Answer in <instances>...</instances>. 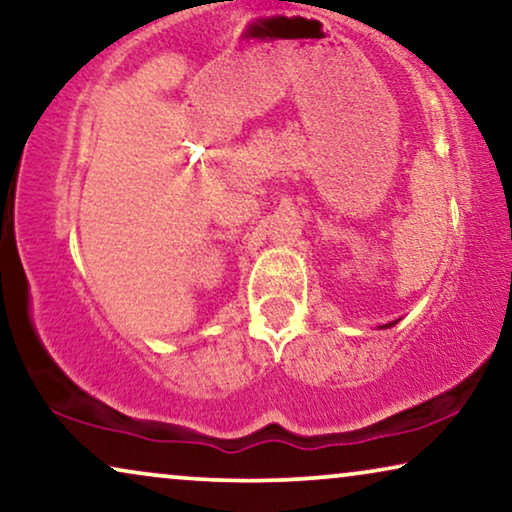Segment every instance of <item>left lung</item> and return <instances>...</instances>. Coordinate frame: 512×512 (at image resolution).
I'll return each mask as SVG.
<instances>
[{"label": "left lung", "mask_w": 512, "mask_h": 512, "mask_svg": "<svg viewBox=\"0 0 512 512\" xmlns=\"http://www.w3.org/2000/svg\"><path fill=\"white\" fill-rule=\"evenodd\" d=\"M396 324V321H391V324H387V326H382V328H389V326H394Z\"/></svg>", "instance_id": "1"}]
</instances>
